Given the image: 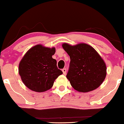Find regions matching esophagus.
I'll use <instances>...</instances> for the list:
<instances>
[{"instance_id": "1", "label": "esophagus", "mask_w": 124, "mask_h": 124, "mask_svg": "<svg viewBox=\"0 0 124 124\" xmlns=\"http://www.w3.org/2000/svg\"><path fill=\"white\" fill-rule=\"evenodd\" d=\"M62 73H63V74H64V75H66V71H67V70H66V68L62 69Z\"/></svg>"}]
</instances>
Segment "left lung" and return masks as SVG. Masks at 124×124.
I'll use <instances>...</instances> for the list:
<instances>
[{
	"label": "left lung",
	"instance_id": "left-lung-1",
	"mask_svg": "<svg viewBox=\"0 0 124 124\" xmlns=\"http://www.w3.org/2000/svg\"><path fill=\"white\" fill-rule=\"evenodd\" d=\"M70 58L67 79L76 90L88 92L98 87L106 77V66L97 52L85 43L62 45Z\"/></svg>",
	"mask_w": 124,
	"mask_h": 124
}]
</instances>
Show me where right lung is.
I'll return each mask as SVG.
<instances>
[{
  "instance_id": "1",
  "label": "right lung",
  "mask_w": 124,
  "mask_h": 124,
  "mask_svg": "<svg viewBox=\"0 0 124 124\" xmlns=\"http://www.w3.org/2000/svg\"><path fill=\"white\" fill-rule=\"evenodd\" d=\"M54 47L38 45L26 53L19 64V72L24 85L33 91L43 92L51 89L54 82L62 72L57 66L52 56Z\"/></svg>"
}]
</instances>
